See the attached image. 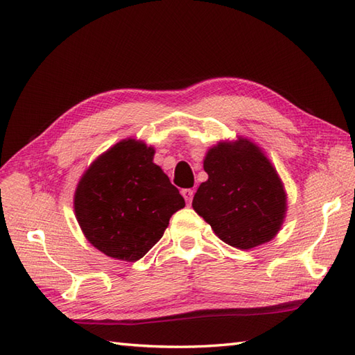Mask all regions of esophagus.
I'll list each match as a JSON object with an SVG mask.
<instances>
[{
    "mask_svg": "<svg viewBox=\"0 0 355 355\" xmlns=\"http://www.w3.org/2000/svg\"><path fill=\"white\" fill-rule=\"evenodd\" d=\"M182 195L184 197L186 202H191L192 198H193V191H192V189H183V191H182Z\"/></svg>",
    "mask_w": 355,
    "mask_h": 355,
    "instance_id": "1",
    "label": "esophagus"
}]
</instances>
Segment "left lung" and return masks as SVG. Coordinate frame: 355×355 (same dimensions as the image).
Listing matches in <instances>:
<instances>
[{
    "label": "left lung",
    "mask_w": 355,
    "mask_h": 355,
    "mask_svg": "<svg viewBox=\"0 0 355 355\" xmlns=\"http://www.w3.org/2000/svg\"><path fill=\"white\" fill-rule=\"evenodd\" d=\"M207 182L192 207L225 244L250 250L273 239L286 214V193L276 168L253 141H218L205 157Z\"/></svg>",
    "instance_id": "8db88e82"
}]
</instances>
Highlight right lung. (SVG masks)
Masks as SVG:
<instances>
[{
	"label": "right lung",
	"instance_id": "1",
	"mask_svg": "<svg viewBox=\"0 0 355 355\" xmlns=\"http://www.w3.org/2000/svg\"><path fill=\"white\" fill-rule=\"evenodd\" d=\"M154 154L141 140L125 139L97 157L79 180L74 215L88 243L110 258H143L184 207Z\"/></svg>",
	"mask_w": 355,
	"mask_h": 355
}]
</instances>
